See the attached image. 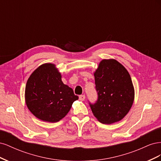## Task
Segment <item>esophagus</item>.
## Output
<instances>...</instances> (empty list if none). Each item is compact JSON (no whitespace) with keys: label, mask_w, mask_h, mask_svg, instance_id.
Listing matches in <instances>:
<instances>
[{"label":"esophagus","mask_w":161,"mask_h":161,"mask_svg":"<svg viewBox=\"0 0 161 161\" xmlns=\"http://www.w3.org/2000/svg\"><path fill=\"white\" fill-rule=\"evenodd\" d=\"M85 95H80L79 96V100L80 101H84L85 100Z\"/></svg>","instance_id":"1"}]
</instances>
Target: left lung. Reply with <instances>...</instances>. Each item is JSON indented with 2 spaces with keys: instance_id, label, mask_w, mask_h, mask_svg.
I'll use <instances>...</instances> for the list:
<instances>
[{
  "instance_id": "obj_1",
  "label": "left lung",
  "mask_w": 161,
  "mask_h": 161,
  "mask_svg": "<svg viewBox=\"0 0 161 161\" xmlns=\"http://www.w3.org/2000/svg\"><path fill=\"white\" fill-rule=\"evenodd\" d=\"M97 99L89 101L92 114L101 123L110 124L123 119L134 99L130 75L115 60H103L94 74Z\"/></svg>"
}]
</instances>
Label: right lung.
I'll return each mask as SVG.
<instances>
[{"mask_svg":"<svg viewBox=\"0 0 161 161\" xmlns=\"http://www.w3.org/2000/svg\"><path fill=\"white\" fill-rule=\"evenodd\" d=\"M79 99L72 89L63 83L55 65L44 64L34 71L27 82L25 101L28 109L38 119L57 122L69 113Z\"/></svg>","mask_w":161,"mask_h":161,"instance_id":"obj_1","label":"right lung"}]
</instances>
